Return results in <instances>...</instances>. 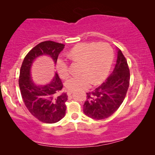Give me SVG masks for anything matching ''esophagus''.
Wrapping results in <instances>:
<instances>
[{
	"label": "esophagus",
	"instance_id": "1",
	"mask_svg": "<svg viewBox=\"0 0 155 155\" xmlns=\"http://www.w3.org/2000/svg\"><path fill=\"white\" fill-rule=\"evenodd\" d=\"M72 94V91H67V95L68 96H71Z\"/></svg>",
	"mask_w": 155,
	"mask_h": 155
}]
</instances>
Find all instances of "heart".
Here are the masks:
<instances>
[{
  "label": "heart",
  "instance_id": "1",
  "mask_svg": "<svg viewBox=\"0 0 155 155\" xmlns=\"http://www.w3.org/2000/svg\"><path fill=\"white\" fill-rule=\"evenodd\" d=\"M67 57L75 61L81 63V75L69 78L65 82V86L69 91L86 89L93 84L101 83L108 75L113 59L111 47L106 42L81 43L74 47ZM59 75L66 79L69 75L67 62L62 58L57 61Z\"/></svg>",
  "mask_w": 155,
  "mask_h": 155
}]
</instances>
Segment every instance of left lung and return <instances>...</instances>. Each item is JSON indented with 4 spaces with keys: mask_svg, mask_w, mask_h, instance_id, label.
I'll list each match as a JSON object with an SVG mask.
<instances>
[{
    "mask_svg": "<svg viewBox=\"0 0 155 155\" xmlns=\"http://www.w3.org/2000/svg\"><path fill=\"white\" fill-rule=\"evenodd\" d=\"M114 69L101 85L87 94L84 113L95 120L105 119L113 115L124 101L130 84V70L120 49L117 48Z\"/></svg>",
    "mask_w": 155,
    "mask_h": 155,
    "instance_id": "left-lung-1",
    "label": "left lung"
}]
</instances>
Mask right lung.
<instances>
[{"instance_id":"right-lung-1","label":"right lung","mask_w":155,"mask_h":155,"mask_svg":"<svg viewBox=\"0 0 155 155\" xmlns=\"http://www.w3.org/2000/svg\"><path fill=\"white\" fill-rule=\"evenodd\" d=\"M64 45L53 41L38 44L29 51L20 71L19 87L25 105L31 114L41 122L55 123L65 116L67 93H61L63 84L57 72L48 83L38 84L33 79L31 69L39 57H50L56 65L59 54Z\"/></svg>"}]
</instances>
